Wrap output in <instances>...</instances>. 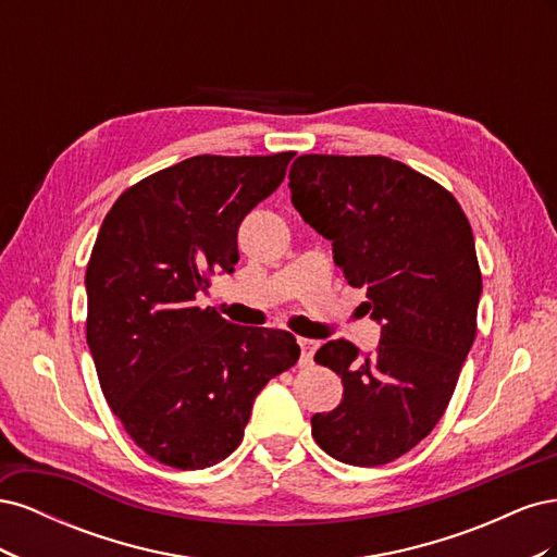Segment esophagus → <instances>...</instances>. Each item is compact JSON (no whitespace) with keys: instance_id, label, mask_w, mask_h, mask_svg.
I'll use <instances>...</instances> for the list:
<instances>
[{"instance_id":"obj_1","label":"esophagus","mask_w":557,"mask_h":557,"mask_svg":"<svg viewBox=\"0 0 557 557\" xmlns=\"http://www.w3.org/2000/svg\"><path fill=\"white\" fill-rule=\"evenodd\" d=\"M299 348H301V358H299V364L307 367L313 362V352L318 348V342L313 339H299Z\"/></svg>"}]
</instances>
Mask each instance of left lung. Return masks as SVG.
<instances>
[{"label": "left lung", "instance_id": "left-lung-1", "mask_svg": "<svg viewBox=\"0 0 557 557\" xmlns=\"http://www.w3.org/2000/svg\"><path fill=\"white\" fill-rule=\"evenodd\" d=\"M293 205L367 290L381 342L320 346L344 399L311 418L315 444L356 467L397 460L440 423L476 336L481 269L462 207L444 185L383 156H299Z\"/></svg>", "mask_w": 557, "mask_h": 557}]
</instances>
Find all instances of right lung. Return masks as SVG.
Here are the masks:
<instances>
[{"instance_id": "1", "label": "right lung", "mask_w": 557, "mask_h": 557, "mask_svg": "<svg viewBox=\"0 0 557 557\" xmlns=\"http://www.w3.org/2000/svg\"><path fill=\"white\" fill-rule=\"evenodd\" d=\"M293 156L188 158L134 183L97 234L86 269L97 379L132 442L166 467L225 460L258 393L299 360L290 332L197 307L215 274L234 272L242 221Z\"/></svg>"}]
</instances>
